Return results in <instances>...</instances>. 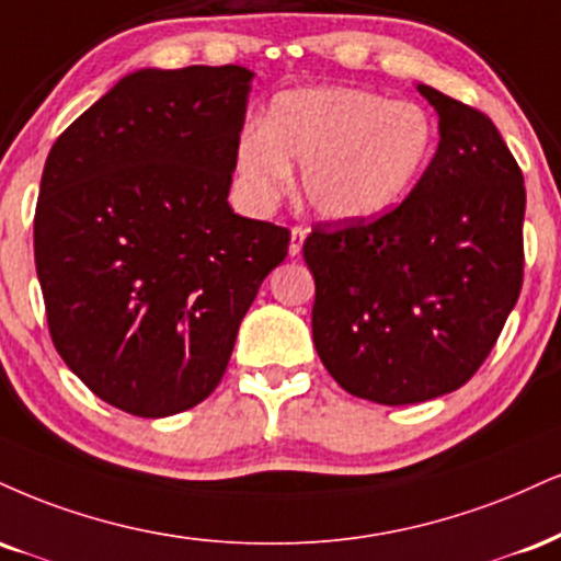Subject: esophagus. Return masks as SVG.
I'll use <instances>...</instances> for the list:
<instances>
[{"instance_id": "34e87169", "label": "esophagus", "mask_w": 561, "mask_h": 561, "mask_svg": "<svg viewBox=\"0 0 561 561\" xmlns=\"http://www.w3.org/2000/svg\"><path fill=\"white\" fill-rule=\"evenodd\" d=\"M306 238H308L306 227H293V232H289V255H300L302 240H306Z\"/></svg>"}]
</instances>
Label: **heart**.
<instances>
[{"label": "heart", "instance_id": "obj_1", "mask_svg": "<svg viewBox=\"0 0 561 561\" xmlns=\"http://www.w3.org/2000/svg\"><path fill=\"white\" fill-rule=\"evenodd\" d=\"M436 151V123L415 101L357 85H306L274 96L263 127L234 146V174L259 206L302 195L329 221H368L408 198Z\"/></svg>", "mask_w": 561, "mask_h": 561}]
</instances>
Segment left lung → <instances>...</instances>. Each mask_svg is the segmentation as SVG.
I'll use <instances>...</instances> for the list:
<instances>
[{
  "label": "left lung",
  "mask_w": 561,
  "mask_h": 561,
  "mask_svg": "<svg viewBox=\"0 0 561 561\" xmlns=\"http://www.w3.org/2000/svg\"><path fill=\"white\" fill-rule=\"evenodd\" d=\"M417 91L438 114V148L417 185L374 221H319L302 245L316 353L342 389L379 404L460 389L523 287L515 157L483 112Z\"/></svg>",
  "instance_id": "obj_1"
}]
</instances>
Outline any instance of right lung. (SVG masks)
<instances>
[{"mask_svg":"<svg viewBox=\"0 0 561 561\" xmlns=\"http://www.w3.org/2000/svg\"><path fill=\"white\" fill-rule=\"evenodd\" d=\"M253 72H130L51 146L33 221L57 353L93 394L167 417L219 387L289 229L227 195Z\"/></svg>","mask_w":561,"mask_h":561,"instance_id":"obj_1","label":"right lung"}]
</instances>
